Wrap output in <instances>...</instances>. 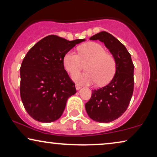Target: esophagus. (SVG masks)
Returning a JSON list of instances; mask_svg holds the SVG:
<instances>
[{"instance_id": "34e87169", "label": "esophagus", "mask_w": 157, "mask_h": 157, "mask_svg": "<svg viewBox=\"0 0 157 157\" xmlns=\"http://www.w3.org/2000/svg\"><path fill=\"white\" fill-rule=\"evenodd\" d=\"M81 86L80 85H78V84H76V89L77 91H78L79 89H81Z\"/></svg>"}]
</instances>
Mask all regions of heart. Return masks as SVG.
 Instances as JSON below:
<instances>
[{"instance_id": "heart-1", "label": "heart", "mask_w": 157, "mask_h": 157, "mask_svg": "<svg viewBox=\"0 0 157 157\" xmlns=\"http://www.w3.org/2000/svg\"><path fill=\"white\" fill-rule=\"evenodd\" d=\"M78 54L71 50L64 56L63 64L65 69L70 74L78 71L83 63L86 65V72L75 73L72 80L79 85H91L98 83L105 85L113 78L117 69V63L113 56L106 52L101 45L90 43L78 48Z\"/></svg>"}]
</instances>
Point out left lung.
Wrapping results in <instances>:
<instances>
[{"label":"left lung","mask_w":157,"mask_h":157,"mask_svg":"<svg viewBox=\"0 0 157 157\" xmlns=\"http://www.w3.org/2000/svg\"><path fill=\"white\" fill-rule=\"evenodd\" d=\"M89 39L104 43L117 63L112 80L101 89L92 90L91 97L85 105L92 120L109 123L121 117L129 104L134 91V66L126 47L108 32L101 31Z\"/></svg>","instance_id":"1"}]
</instances>
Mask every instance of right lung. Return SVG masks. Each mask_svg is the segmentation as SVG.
<instances>
[{
    "mask_svg": "<svg viewBox=\"0 0 157 157\" xmlns=\"http://www.w3.org/2000/svg\"><path fill=\"white\" fill-rule=\"evenodd\" d=\"M85 40L70 41L50 35L36 43L25 55L20 69L21 97L25 110L36 121H56L63 114L68 98L76 93L63 59L68 51Z\"/></svg>",
    "mask_w": 157,
    "mask_h": 157,
    "instance_id": "right-lung-1",
    "label": "right lung"
}]
</instances>
